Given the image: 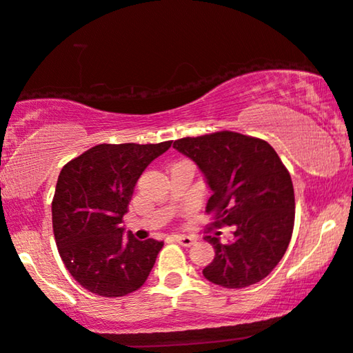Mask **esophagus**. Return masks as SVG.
I'll return each instance as SVG.
<instances>
[{
	"instance_id": "obj_1",
	"label": "esophagus",
	"mask_w": 353,
	"mask_h": 353,
	"mask_svg": "<svg viewBox=\"0 0 353 353\" xmlns=\"http://www.w3.org/2000/svg\"><path fill=\"white\" fill-rule=\"evenodd\" d=\"M174 240L177 243H181L182 247H192V245L196 242V239L192 236H174Z\"/></svg>"
}]
</instances>
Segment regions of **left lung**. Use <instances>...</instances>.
Segmentation results:
<instances>
[{
	"label": "left lung",
	"mask_w": 353,
	"mask_h": 353,
	"mask_svg": "<svg viewBox=\"0 0 353 353\" xmlns=\"http://www.w3.org/2000/svg\"><path fill=\"white\" fill-rule=\"evenodd\" d=\"M172 148L204 174L212 190L205 212L215 214L214 225L234 228V240L226 245L204 237L215 257L203 275L226 289L259 283L281 261L292 237L294 187L281 159L264 139L228 130L177 139Z\"/></svg>",
	"instance_id": "1"
}]
</instances>
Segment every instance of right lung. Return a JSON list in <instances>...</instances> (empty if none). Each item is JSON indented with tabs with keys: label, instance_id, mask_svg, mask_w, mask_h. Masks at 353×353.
Masks as SVG:
<instances>
[{
	"label": "right lung",
	"instance_id": "right-lung-1",
	"mask_svg": "<svg viewBox=\"0 0 353 353\" xmlns=\"http://www.w3.org/2000/svg\"><path fill=\"white\" fill-rule=\"evenodd\" d=\"M170 148L171 141L99 144L61 170L52 203L56 247L89 292L124 297L148 279L163 242L125 236L121 223L139 176Z\"/></svg>",
	"mask_w": 353,
	"mask_h": 353
}]
</instances>
